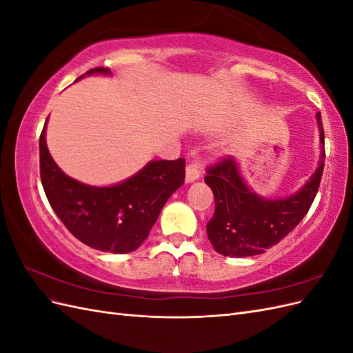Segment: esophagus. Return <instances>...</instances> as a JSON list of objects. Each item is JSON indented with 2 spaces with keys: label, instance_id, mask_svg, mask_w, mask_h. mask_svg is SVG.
<instances>
[{
  "label": "esophagus",
  "instance_id": "esophagus-1",
  "mask_svg": "<svg viewBox=\"0 0 353 353\" xmlns=\"http://www.w3.org/2000/svg\"><path fill=\"white\" fill-rule=\"evenodd\" d=\"M200 176V166L197 163H190L185 168V183H194L196 179H199Z\"/></svg>",
  "mask_w": 353,
  "mask_h": 353
}]
</instances>
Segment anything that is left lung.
<instances>
[{
    "label": "left lung",
    "mask_w": 353,
    "mask_h": 353,
    "mask_svg": "<svg viewBox=\"0 0 353 353\" xmlns=\"http://www.w3.org/2000/svg\"><path fill=\"white\" fill-rule=\"evenodd\" d=\"M321 159L312 176L285 199H265L249 188L234 157L206 169L205 183L215 196V213L208 222V239L215 250L231 258L261 254L293 231L311 208L324 169V128L316 113Z\"/></svg>",
    "instance_id": "8db88e82"
}]
</instances>
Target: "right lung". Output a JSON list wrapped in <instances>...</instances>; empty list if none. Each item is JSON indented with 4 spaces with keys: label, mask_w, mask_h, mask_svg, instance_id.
I'll list each match as a JSON object with an SVG mask.
<instances>
[{
    "label": "right lung",
    "mask_w": 353,
    "mask_h": 353,
    "mask_svg": "<svg viewBox=\"0 0 353 353\" xmlns=\"http://www.w3.org/2000/svg\"><path fill=\"white\" fill-rule=\"evenodd\" d=\"M94 73L110 74V69L95 68L85 74ZM46 128L47 122L39 137L41 183L65 227L95 250L130 253L140 248L168 199L184 184L185 160H152L123 183L87 185L68 176L52 160Z\"/></svg>",
    "instance_id": "obj_1"
}]
</instances>
